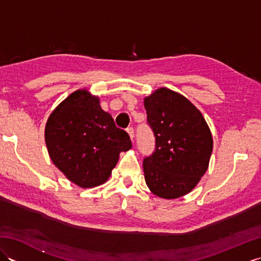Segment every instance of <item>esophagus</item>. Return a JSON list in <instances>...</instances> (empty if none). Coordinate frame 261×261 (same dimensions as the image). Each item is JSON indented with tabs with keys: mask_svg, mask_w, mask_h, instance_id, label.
Returning <instances> with one entry per match:
<instances>
[{
	"mask_svg": "<svg viewBox=\"0 0 261 261\" xmlns=\"http://www.w3.org/2000/svg\"><path fill=\"white\" fill-rule=\"evenodd\" d=\"M126 132H127V135L130 136V139L134 140V138H135V130H134V127H127Z\"/></svg>",
	"mask_w": 261,
	"mask_h": 261,
	"instance_id": "esophagus-1",
	"label": "esophagus"
}]
</instances>
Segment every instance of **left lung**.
<instances>
[{
	"label": "left lung",
	"mask_w": 261,
	"mask_h": 261,
	"mask_svg": "<svg viewBox=\"0 0 261 261\" xmlns=\"http://www.w3.org/2000/svg\"><path fill=\"white\" fill-rule=\"evenodd\" d=\"M143 103L156 137V149L143 160L146 184L158 197L184 196L208 168L213 150L210 127L190 99L169 88H158Z\"/></svg>",
	"instance_id": "1"
}]
</instances>
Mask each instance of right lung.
Instances as JSON below:
<instances>
[{
	"label": "right lung",
	"instance_id": "1",
	"mask_svg": "<svg viewBox=\"0 0 261 261\" xmlns=\"http://www.w3.org/2000/svg\"><path fill=\"white\" fill-rule=\"evenodd\" d=\"M45 141L54 165L75 185L93 188L112 174L120 152L132 145L125 131L116 127L98 96L86 88L66 97L49 115Z\"/></svg>",
	"mask_w": 261,
	"mask_h": 261
}]
</instances>
